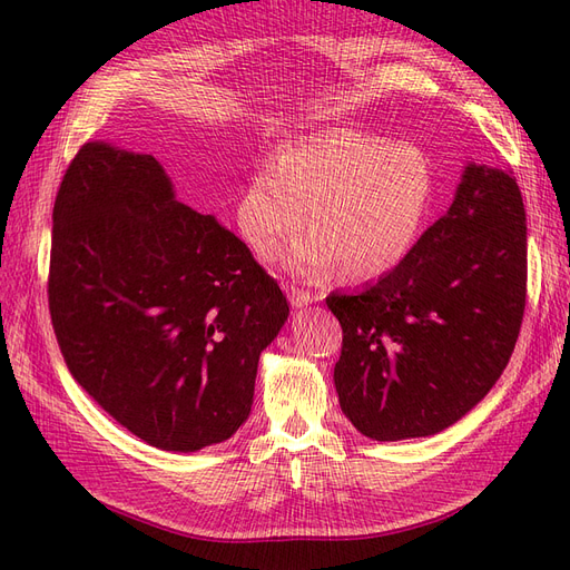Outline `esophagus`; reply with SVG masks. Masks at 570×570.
<instances>
[{
	"label": "esophagus",
	"instance_id": "1",
	"mask_svg": "<svg viewBox=\"0 0 570 570\" xmlns=\"http://www.w3.org/2000/svg\"><path fill=\"white\" fill-rule=\"evenodd\" d=\"M287 297H289V304L295 306V308H302V306H308V304H314L318 297H314L312 292H304V289H295L292 287L289 292H287Z\"/></svg>",
	"mask_w": 570,
	"mask_h": 570
}]
</instances>
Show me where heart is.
<instances>
[{"label":"heart","mask_w":570,"mask_h":570,"mask_svg":"<svg viewBox=\"0 0 570 570\" xmlns=\"http://www.w3.org/2000/svg\"><path fill=\"white\" fill-rule=\"evenodd\" d=\"M435 193L428 154L411 142L361 130H327L285 145L262 161L237 199V230L271 258L308 223L316 230L292 247L283 266L321 283L342 266L354 281L392 271L411 252Z\"/></svg>","instance_id":"obj_1"}]
</instances>
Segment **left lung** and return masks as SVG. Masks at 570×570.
<instances>
[{
	"label": "left lung",
	"mask_w": 570,
	"mask_h": 570,
	"mask_svg": "<svg viewBox=\"0 0 570 570\" xmlns=\"http://www.w3.org/2000/svg\"><path fill=\"white\" fill-rule=\"evenodd\" d=\"M525 245L519 183L469 161L452 206L400 266L325 299L342 325L335 390L361 435L442 433L492 390L521 331Z\"/></svg>",
	"instance_id": "left-lung-1"
}]
</instances>
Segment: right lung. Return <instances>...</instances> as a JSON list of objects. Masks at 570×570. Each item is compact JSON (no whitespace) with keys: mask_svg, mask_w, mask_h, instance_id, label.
<instances>
[{"mask_svg":"<svg viewBox=\"0 0 570 570\" xmlns=\"http://www.w3.org/2000/svg\"><path fill=\"white\" fill-rule=\"evenodd\" d=\"M51 220L49 314L78 385L157 450L233 438L289 316L243 239L178 202L149 154L105 142L80 147Z\"/></svg>","mask_w":570,"mask_h":570,"instance_id":"1","label":"right lung"}]
</instances>
